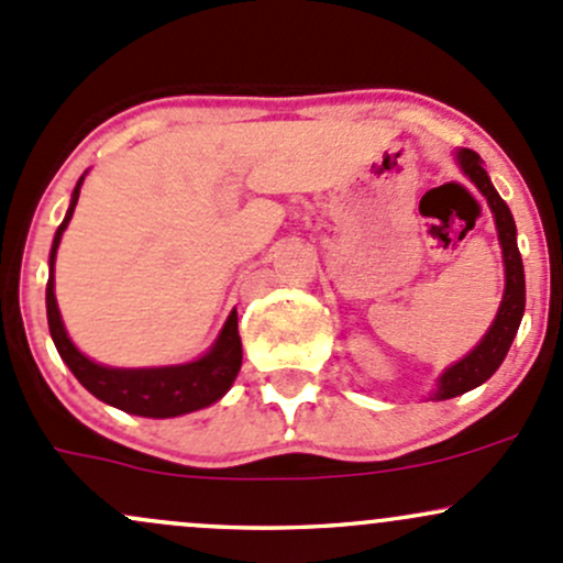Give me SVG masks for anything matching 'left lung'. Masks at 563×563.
<instances>
[{"label":"left lung","mask_w":563,"mask_h":563,"mask_svg":"<svg viewBox=\"0 0 563 563\" xmlns=\"http://www.w3.org/2000/svg\"><path fill=\"white\" fill-rule=\"evenodd\" d=\"M459 163H462L464 174L477 185V190L486 196L488 207L494 211V220H497L499 231V244L501 255H505V298H501L499 313L494 319V324L488 328L486 338L464 356L462 362L449 367L440 378L438 386V400H449V397L464 395V391L475 389L483 380H488L497 373V367L505 360L507 349H510L512 338H516L518 324H521L523 306H526V282H523V263L521 252L516 244V222H512L510 209L501 201L499 192L494 190L492 179H488L486 168H483L481 155L473 150H459Z\"/></svg>","instance_id":"left-lung-1"}]
</instances>
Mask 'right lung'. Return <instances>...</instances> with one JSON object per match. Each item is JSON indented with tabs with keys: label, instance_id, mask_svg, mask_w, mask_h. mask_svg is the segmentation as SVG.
<instances>
[{
	"label": "right lung",
	"instance_id": "obj_1",
	"mask_svg": "<svg viewBox=\"0 0 563 563\" xmlns=\"http://www.w3.org/2000/svg\"><path fill=\"white\" fill-rule=\"evenodd\" d=\"M80 183L71 192L69 211H66L64 222L58 225L56 239H53L51 250V279H47V328H51L53 343H56L62 360L75 373V378L93 397L101 402L114 405V408L125 410L134 416H147V419H172V416L190 413V410L207 408L217 402L239 376L241 367V335H239V317L235 311L228 317L225 328L220 338L211 346L207 356L198 362L177 367H144V371H120V367H104L90 362L75 349V343L66 338L62 313H58L56 295H53V265H56V250L62 233L66 231L71 220V211L80 198Z\"/></svg>",
	"mask_w": 563,
	"mask_h": 563
}]
</instances>
